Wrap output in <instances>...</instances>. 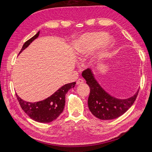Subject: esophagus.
I'll return each mask as SVG.
<instances>
[{
  "label": "esophagus",
  "mask_w": 152,
  "mask_h": 152,
  "mask_svg": "<svg viewBox=\"0 0 152 152\" xmlns=\"http://www.w3.org/2000/svg\"><path fill=\"white\" fill-rule=\"evenodd\" d=\"M83 82H84V81H83L82 79L79 78L78 80H77L76 83H77V85H80V84H82V83H83Z\"/></svg>",
  "instance_id": "34e87169"
}]
</instances>
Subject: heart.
I'll return each instance as SVG.
<instances>
[{"label":"heart","instance_id":"heart-1","mask_svg":"<svg viewBox=\"0 0 152 152\" xmlns=\"http://www.w3.org/2000/svg\"><path fill=\"white\" fill-rule=\"evenodd\" d=\"M113 42L114 41L112 38L106 37V33L103 32L86 33L77 41L76 49L80 56H83L91 54L92 51L99 46L100 54L102 56L112 46Z\"/></svg>","mask_w":152,"mask_h":152}]
</instances>
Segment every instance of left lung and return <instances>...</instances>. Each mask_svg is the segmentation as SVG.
Instances as JSON below:
<instances>
[{"mask_svg": "<svg viewBox=\"0 0 152 152\" xmlns=\"http://www.w3.org/2000/svg\"><path fill=\"white\" fill-rule=\"evenodd\" d=\"M82 76L90 88L88 98L89 110L100 119L109 120L119 117L128 110L137 99L138 90L133 96L126 99H116L110 95L96 82L91 69L83 70Z\"/></svg>", "mask_w": 152, "mask_h": 152, "instance_id": "left-lung-1", "label": "left lung"}]
</instances>
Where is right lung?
<instances>
[{"label": "right lung", "mask_w": 152, "mask_h": 152, "mask_svg": "<svg viewBox=\"0 0 152 152\" xmlns=\"http://www.w3.org/2000/svg\"><path fill=\"white\" fill-rule=\"evenodd\" d=\"M40 32L30 38L23 46L20 53L23 50L28 46L32 42L39 36ZM76 82L67 83L61 87L52 95L43 101L37 102H29L22 100L15 93L16 97L23 110L33 119L40 123H50L57 119L63 112L65 105V95L69 90L74 88Z\"/></svg>", "instance_id": "right-lung-1"}]
</instances>
